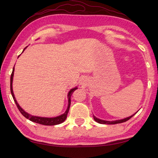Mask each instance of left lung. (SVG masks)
<instances>
[{"label": "left lung", "mask_w": 158, "mask_h": 158, "mask_svg": "<svg viewBox=\"0 0 158 158\" xmlns=\"http://www.w3.org/2000/svg\"><path fill=\"white\" fill-rule=\"evenodd\" d=\"M137 113V112H136ZM135 113V114H136ZM135 114H134V115H131L130 117H127V118L125 119H120V120H116V121H113V122H109V121H105V120H102V119H98L97 117H96L95 116H94V119L96 121V122H98L99 123H102V124H116V123H123V122H125L126 121L129 120L131 117H132L134 115H135Z\"/></svg>", "instance_id": "1"}]
</instances>
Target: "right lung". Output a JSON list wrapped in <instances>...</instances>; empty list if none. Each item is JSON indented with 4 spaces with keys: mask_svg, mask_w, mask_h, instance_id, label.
Here are the masks:
<instances>
[{
    "mask_svg": "<svg viewBox=\"0 0 158 158\" xmlns=\"http://www.w3.org/2000/svg\"><path fill=\"white\" fill-rule=\"evenodd\" d=\"M27 48V47H26ZM25 48V49H26ZM23 49V51H24ZM13 73H14V67L13 69V71L11 75V79H10V89H11V95L13 96V98L14 100V102L15 103V105L18 107V109H19V110L22 114V115L24 116L26 118H27L28 119L31 120V122L37 123H40L42 124V125H45V126H54V125H58V124L62 123V122H64L65 121V119H66L67 117V115H68L69 110L70 109V97H71L72 94L75 91V89H77V88H73L70 90V92H69L68 94V99H69V105H68V108H67L66 112L62 114V115H60L58 117H52V118H48V117H36V116H32L30 114L27 113L26 112H25L21 107L19 106V105H18V103L17 102L14 96V94H13V88H12V82H13Z\"/></svg>",
    "mask_w": 158,
    "mask_h": 158,
    "instance_id": "1",
    "label": "right lung"
}]
</instances>
